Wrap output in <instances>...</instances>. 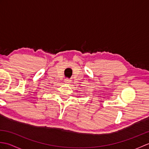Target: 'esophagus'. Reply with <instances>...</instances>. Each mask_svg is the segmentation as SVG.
I'll list each match as a JSON object with an SVG mask.
<instances>
[{
    "instance_id": "34e87169",
    "label": "esophagus",
    "mask_w": 149,
    "mask_h": 149,
    "mask_svg": "<svg viewBox=\"0 0 149 149\" xmlns=\"http://www.w3.org/2000/svg\"><path fill=\"white\" fill-rule=\"evenodd\" d=\"M65 83L66 84L70 83H71V80L69 79H65Z\"/></svg>"
}]
</instances>
